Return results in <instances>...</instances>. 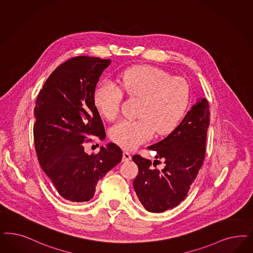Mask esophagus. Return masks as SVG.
Returning a JSON list of instances; mask_svg holds the SVG:
<instances>
[{
	"label": "esophagus",
	"instance_id": "34e87169",
	"mask_svg": "<svg viewBox=\"0 0 253 253\" xmlns=\"http://www.w3.org/2000/svg\"><path fill=\"white\" fill-rule=\"evenodd\" d=\"M131 159V155L128 152H124L123 153V162L129 161Z\"/></svg>",
	"mask_w": 253,
	"mask_h": 253
}]
</instances>
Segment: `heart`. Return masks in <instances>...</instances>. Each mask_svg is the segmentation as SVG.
<instances>
[{
    "instance_id": "b5f03b06",
    "label": "heart",
    "mask_w": 253,
    "mask_h": 253,
    "mask_svg": "<svg viewBox=\"0 0 253 253\" xmlns=\"http://www.w3.org/2000/svg\"><path fill=\"white\" fill-rule=\"evenodd\" d=\"M117 84L101 82L94 91L98 113L114 121L120 113L123 92L141 98L139 118L122 120L111 128L110 136L117 145L133 150L156 133L167 135L178 127L187 112L191 91L187 82L154 66H136L118 76Z\"/></svg>"
}]
</instances>
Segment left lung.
<instances>
[{
    "label": "left lung",
    "instance_id": "left-lung-1",
    "mask_svg": "<svg viewBox=\"0 0 253 253\" xmlns=\"http://www.w3.org/2000/svg\"><path fill=\"white\" fill-rule=\"evenodd\" d=\"M210 116L208 100L200 98L176 129L148 147L157 153L155 158L163 160V169H158L155 163L140 155L133 156L139 168L133 186L148 211H166L177 207L187 196L204 162Z\"/></svg>",
    "mask_w": 253,
    "mask_h": 253
}]
</instances>
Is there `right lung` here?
I'll use <instances>...</instances> for the list:
<instances>
[{"instance_id":"right-lung-1","label":"right lung","mask_w":253,"mask_h":253,"mask_svg":"<svg viewBox=\"0 0 253 253\" xmlns=\"http://www.w3.org/2000/svg\"><path fill=\"white\" fill-rule=\"evenodd\" d=\"M110 63L99 57H72L50 74L36 99L33 139L37 157L68 202L89 201L98 180L122 160V151L114 143L101 147L97 155L85 154L83 146L87 136H106L93 95Z\"/></svg>"}]
</instances>
